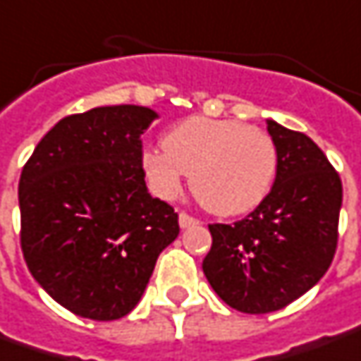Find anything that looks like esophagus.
<instances>
[{
  "label": "esophagus",
  "instance_id": "esophagus-1",
  "mask_svg": "<svg viewBox=\"0 0 361 361\" xmlns=\"http://www.w3.org/2000/svg\"><path fill=\"white\" fill-rule=\"evenodd\" d=\"M178 219H180L181 230H185V228H192V226H197V224H200V219L192 218V216H188V214H183V212H181L180 218Z\"/></svg>",
  "mask_w": 361,
  "mask_h": 361
}]
</instances>
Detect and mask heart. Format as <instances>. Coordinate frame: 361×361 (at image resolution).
Returning a JSON list of instances; mask_svg holds the SVG:
<instances>
[{
  "instance_id": "b5f03b06",
  "label": "heart",
  "mask_w": 361,
  "mask_h": 361,
  "mask_svg": "<svg viewBox=\"0 0 361 361\" xmlns=\"http://www.w3.org/2000/svg\"><path fill=\"white\" fill-rule=\"evenodd\" d=\"M161 147L142 154L149 190L171 202L190 176L195 200L218 216H240L262 204L278 171L274 140L235 119H183L164 135Z\"/></svg>"
}]
</instances>
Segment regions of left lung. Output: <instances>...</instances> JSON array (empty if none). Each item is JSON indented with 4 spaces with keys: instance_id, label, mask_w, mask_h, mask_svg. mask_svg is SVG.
Returning a JSON list of instances; mask_svg holds the SVG:
<instances>
[{
    "instance_id": "obj_1",
    "label": "left lung",
    "mask_w": 361,
    "mask_h": 361,
    "mask_svg": "<svg viewBox=\"0 0 361 361\" xmlns=\"http://www.w3.org/2000/svg\"><path fill=\"white\" fill-rule=\"evenodd\" d=\"M278 149L276 181L235 224H214L204 274L243 314L281 310L324 278L338 245L342 180L305 133L267 119Z\"/></svg>"
}]
</instances>
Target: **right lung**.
<instances>
[{
  "label": "right lung",
  "mask_w": 361,
  "mask_h": 361,
  "mask_svg": "<svg viewBox=\"0 0 361 361\" xmlns=\"http://www.w3.org/2000/svg\"><path fill=\"white\" fill-rule=\"evenodd\" d=\"M157 114L104 106L57 121L19 178L21 250L35 281L75 316L109 322L142 300L178 214L152 197L142 133Z\"/></svg>",
  "instance_id": "add662e5"
}]
</instances>
